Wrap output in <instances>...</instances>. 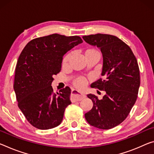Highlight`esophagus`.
Here are the masks:
<instances>
[{
	"label": "esophagus",
	"mask_w": 154,
	"mask_h": 154,
	"mask_svg": "<svg viewBox=\"0 0 154 154\" xmlns=\"http://www.w3.org/2000/svg\"><path fill=\"white\" fill-rule=\"evenodd\" d=\"M84 98H86V95L85 94H80L76 90H72L71 95H70V100L72 102L81 101V100L84 99Z\"/></svg>",
	"instance_id": "34e87169"
}]
</instances>
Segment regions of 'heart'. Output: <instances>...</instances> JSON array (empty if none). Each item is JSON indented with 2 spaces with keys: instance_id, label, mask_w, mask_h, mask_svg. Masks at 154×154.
<instances>
[{
  "instance_id": "heart-1",
  "label": "heart",
  "mask_w": 154,
  "mask_h": 154,
  "mask_svg": "<svg viewBox=\"0 0 154 154\" xmlns=\"http://www.w3.org/2000/svg\"><path fill=\"white\" fill-rule=\"evenodd\" d=\"M96 52H97V51L96 50L93 49V48H88V49H86L84 51V55L86 56L89 54H91V53H96ZM70 58H71V54H70V53H69V54H68L65 56L62 61L63 66H66L68 64V63L70 61ZM72 84H73V86L76 88L79 89V90H82L86 87V84H87V80L86 78L79 77L76 78L75 79H74Z\"/></svg>"
}]
</instances>
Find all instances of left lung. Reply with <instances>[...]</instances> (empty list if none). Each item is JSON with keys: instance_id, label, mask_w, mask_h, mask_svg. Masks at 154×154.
<instances>
[{"instance_id": "1", "label": "left lung", "mask_w": 154, "mask_h": 154, "mask_svg": "<svg viewBox=\"0 0 154 154\" xmlns=\"http://www.w3.org/2000/svg\"><path fill=\"white\" fill-rule=\"evenodd\" d=\"M82 38L101 51L103 77L91 87L106 92L102 99L94 94L87 95L93 107L85 118L90 125L109 130L125 120L137 99L140 84L137 60L130 46L114 35L97 33Z\"/></svg>"}]
</instances>
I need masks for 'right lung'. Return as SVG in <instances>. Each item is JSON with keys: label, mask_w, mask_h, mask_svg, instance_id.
<instances>
[{"label": "right lung", "mask_w": 154, "mask_h": 154, "mask_svg": "<svg viewBox=\"0 0 154 154\" xmlns=\"http://www.w3.org/2000/svg\"><path fill=\"white\" fill-rule=\"evenodd\" d=\"M82 42L79 36L55 33L33 39L22 51L14 89L18 108L35 128L48 130L62 123L65 109L71 103V90L66 86L55 94L51 84L60 72L63 56Z\"/></svg>", "instance_id": "right-lung-1"}]
</instances>
